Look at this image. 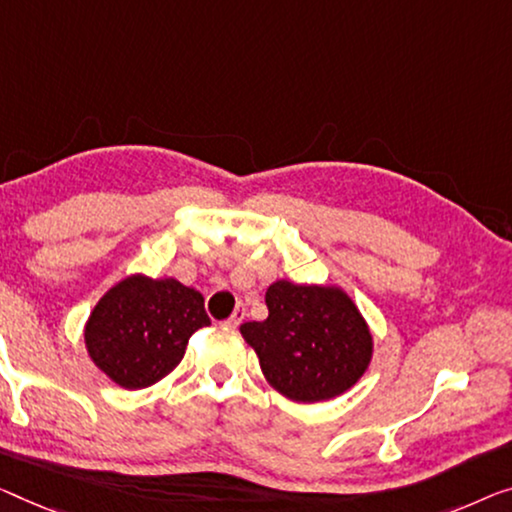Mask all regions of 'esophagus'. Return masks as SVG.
Segmentation results:
<instances>
[{"mask_svg": "<svg viewBox=\"0 0 512 512\" xmlns=\"http://www.w3.org/2000/svg\"><path fill=\"white\" fill-rule=\"evenodd\" d=\"M243 317H246V310H243V308H236L234 312H232V317L230 319H227V326H230V329H239V324L243 322Z\"/></svg>", "mask_w": 512, "mask_h": 512, "instance_id": "esophagus-1", "label": "esophagus"}]
</instances>
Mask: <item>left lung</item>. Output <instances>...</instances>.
Segmentation results:
<instances>
[{
  "instance_id": "8db88e82",
  "label": "left lung",
  "mask_w": 512,
  "mask_h": 512,
  "mask_svg": "<svg viewBox=\"0 0 512 512\" xmlns=\"http://www.w3.org/2000/svg\"><path fill=\"white\" fill-rule=\"evenodd\" d=\"M269 317L246 322L243 338L264 377L296 402H322L352 388L368 368L372 335L361 312L335 287L278 280L266 289Z\"/></svg>"
}]
</instances>
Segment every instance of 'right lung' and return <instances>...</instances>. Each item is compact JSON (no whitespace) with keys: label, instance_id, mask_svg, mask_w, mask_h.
I'll return each mask as SVG.
<instances>
[{"label":"right lung","instance_id":"1","mask_svg":"<svg viewBox=\"0 0 512 512\" xmlns=\"http://www.w3.org/2000/svg\"><path fill=\"white\" fill-rule=\"evenodd\" d=\"M209 324L200 292L172 278L131 276L96 303L85 340L114 384L137 391L177 368L190 335Z\"/></svg>","mask_w":512,"mask_h":512}]
</instances>
